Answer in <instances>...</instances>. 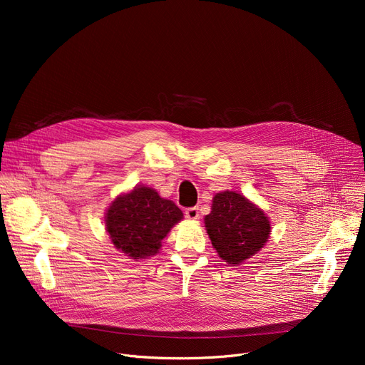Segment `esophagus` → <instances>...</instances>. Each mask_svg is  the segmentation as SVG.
Listing matches in <instances>:
<instances>
[{"label": "esophagus", "mask_w": 365, "mask_h": 365, "mask_svg": "<svg viewBox=\"0 0 365 365\" xmlns=\"http://www.w3.org/2000/svg\"><path fill=\"white\" fill-rule=\"evenodd\" d=\"M185 215L190 220H197L200 219V208L198 207H189L185 210Z\"/></svg>", "instance_id": "obj_1"}]
</instances>
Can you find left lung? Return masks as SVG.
Masks as SVG:
<instances>
[{"instance_id": "8db88e82", "label": "left lung", "mask_w": 365, "mask_h": 365, "mask_svg": "<svg viewBox=\"0 0 365 365\" xmlns=\"http://www.w3.org/2000/svg\"><path fill=\"white\" fill-rule=\"evenodd\" d=\"M204 222L213 247L227 264H240L260 252L271 232L262 210L232 190L213 198L212 213Z\"/></svg>"}]
</instances>
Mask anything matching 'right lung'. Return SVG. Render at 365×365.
I'll return each instance as SVG.
<instances>
[{"label": "right lung", "instance_id": "1", "mask_svg": "<svg viewBox=\"0 0 365 365\" xmlns=\"http://www.w3.org/2000/svg\"><path fill=\"white\" fill-rule=\"evenodd\" d=\"M180 208L140 186L115 200L106 213V231L113 245L133 259L157 255L170 227L182 220Z\"/></svg>", "mask_w": 365, "mask_h": 365}]
</instances>
